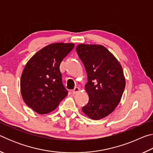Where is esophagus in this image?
Returning a JSON list of instances; mask_svg holds the SVG:
<instances>
[{
	"label": "esophagus",
	"instance_id": "esophagus-1",
	"mask_svg": "<svg viewBox=\"0 0 153 153\" xmlns=\"http://www.w3.org/2000/svg\"><path fill=\"white\" fill-rule=\"evenodd\" d=\"M71 92H72V93H73L74 94H77V92H79V88L78 87H76L73 90H72Z\"/></svg>",
	"mask_w": 153,
	"mask_h": 153
}]
</instances>
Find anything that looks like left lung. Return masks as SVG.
<instances>
[{
    "instance_id": "8db88e82",
    "label": "left lung",
    "mask_w": 153,
    "mask_h": 153,
    "mask_svg": "<svg viewBox=\"0 0 153 153\" xmlns=\"http://www.w3.org/2000/svg\"><path fill=\"white\" fill-rule=\"evenodd\" d=\"M76 51L88 76L85 90L89 101L82 107L83 112L92 120L105 118L117 107L125 89L122 67L102 45L80 44Z\"/></svg>"
}]
</instances>
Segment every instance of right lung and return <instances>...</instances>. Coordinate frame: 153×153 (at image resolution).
<instances>
[{
  "label": "right lung",
  "instance_id": "right-lung-1",
  "mask_svg": "<svg viewBox=\"0 0 153 153\" xmlns=\"http://www.w3.org/2000/svg\"><path fill=\"white\" fill-rule=\"evenodd\" d=\"M74 43H53L38 51L25 65L20 80L21 93L28 107L38 114L51 113L67 97L60 64Z\"/></svg>",
  "mask_w": 153,
  "mask_h": 153
}]
</instances>
